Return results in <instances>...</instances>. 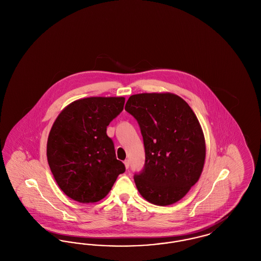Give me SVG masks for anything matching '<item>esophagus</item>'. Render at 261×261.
Returning <instances> with one entry per match:
<instances>
[{
  "label": "esophagus",
  "mask_w": 261,
  "mask_h": 261,
  "mask_svg": "<svg viewBox=\"0 0 261 261\" xmlns=\"http://www.w3.org/2000/svg\"><path fill=\"white\" fill-rule=\"evenodd\" d=\"M124 164L125 167H126V169H128V168H129V165H130V162H129V160H125Z\"/></svg>",
  "instance_id": "esophagus-1"
}]
</instances>
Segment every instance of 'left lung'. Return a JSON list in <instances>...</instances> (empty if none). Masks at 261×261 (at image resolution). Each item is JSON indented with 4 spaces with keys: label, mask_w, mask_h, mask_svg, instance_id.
<instances>
[{
    "label": "left lung",
    "mask_w": 261,
    "mask_h": 261,
    "mask_svg": "<svg viewBox=\"0 0 261 261\" xmlns=\"http://www.w3.org/2000/svg\"><path fill=\"white\" fill-rule=\"evenodd\" d=\"M140 126L146 161L134 175L139 193L156 205L182 199L202 171L204 137L196 114L170 93L137 94L125 106Z\"/></svg>",
    "instance_id": "1"
}]
</instances>
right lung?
Returning <instances> with one entry per match:
<instances>
[{
	"mask_svg": "<svg viewBox=\"0 0 261 261\" xmlns=\"http://www.w3.org/2000/svg\"><path fill=\"white\" fill-rule=\"evenodd\" d=\"M122 97L78 99L62 111L50 129L47 158L62 192L79 202H96L112 190L123 162L115 155L107 127L123 111Z\"/></svg>",
	"mask_w": 261,
	"mask_h": 261,
	"instance_id": "right-lung-1",
	"label": "right lung"
}]
</instances>
